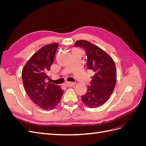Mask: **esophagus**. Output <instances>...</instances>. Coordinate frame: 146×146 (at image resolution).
Here are the masks:
<instances>
[{"label": "esophagus", "mask_w": 146, "mask_h": 146, "mask_svg": "<svg viewBox=\"0 0 146 146\" xmlns=\"http://www.w3.org/2000/svg\"><path fill=\"white\" fill-rule=\"evenodd\" d=\"M75 85L74 83H72V82H66L65 83V85L67 86V87H70V86H72Z\"/></svg>", "instance_id": "obj_1"}]
</instances>
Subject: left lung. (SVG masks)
Returning <instances> with one entry per match:
<instances>
[{"label": "left lung", "mask_w": 146, "mask_h": 146, "mask_svg": "<svg viewBox=\"0 0 146 146\" xmlns=\"http://www.w3.org/2000/svg\"><path fill=\"white\" fill-rule=\"evenodd\" d=\"M75 46L84 48L87 55L88 69L92 70L90 86L82 96L83 103L89 108H97L107 102L114 91L116 83V69L113 58L104 50L91 42L81 39Z\"/></svg>", "instance_id": "8db88e82"}]
</instances>
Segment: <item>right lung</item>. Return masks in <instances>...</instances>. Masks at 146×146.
<instances>
[{"label":"right lung","mask_w":146,"mask_h":146,"mask_svg":"<svg viewBox=\"0 0 146 146\" xmlns=\"http://www.w3.org/2000/svg\"><path fill=\"white\" fill-rule=\"evenodd\" d=\"M58 43L44 46L30 57L22 71L24 87L34 104L44 110L56 107L61 100L63 90L58 85L46 83L47 72L54 60Z\"/></svg>","instance_id":"1"}]
</instances>
